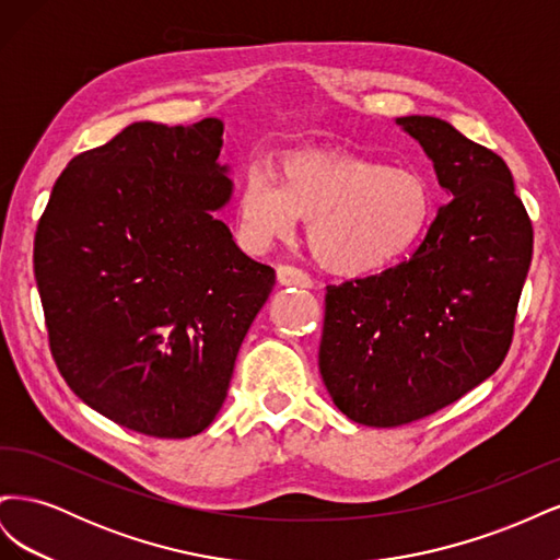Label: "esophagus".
I'll list each match as a JSON object with an SVG mask.
<instances>
[{"label":"esophagus","mask_w":560,"mask_h":560,"mask_svg":"<svg viewBox=\"0 0 560 560\" xmlns=\"http://www.w3.org/2000/svg\"><path fill=\"white\" fill-rule=\"evenodd\" d=\"M278 282L280 284H284V287H290V284H296V287H311L313 284V280H311V276L308 273H303L301 268H296V266H290V264H282V266H278Z\"/></svg>","instance_id":"esophagus-1"}]
</instances>
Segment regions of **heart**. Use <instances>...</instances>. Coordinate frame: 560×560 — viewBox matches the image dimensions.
Segmentation results:
<instances>
[{
	"instance_id": "b5f03b06",
	"label": "heart",
	"mask_w": 560,
	"mask_h": 560,
	"mask_svg": "<svg viewBox=\"0 0 560 560\" xmlns=\"http://www.w3.org/2000/svg\"><path fill=\"white\" fill-rule=\"evenodd\" d=\"M238 235L261 252L308 219V247L338 276H366L395 266L425 241L436 200L430 182L409 167H389L343 151L290 156L282 175L264 165L245 171Z\"/></svg>"
}]
</instances>
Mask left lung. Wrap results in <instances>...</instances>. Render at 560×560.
I'll list each match as a JSON object with an SVG mask.
<instances>
[{"label": "left lung", "instance_id": "8db88e82", "mask_svg": "<svg viewBox=\"0 0 560 560\" xmlns=\"http://www.w3.org/2000/svg\"><path fill=\"white\" fill-rule=\"evenodd\" d=\"M397 124L451 202L411 259L327 287L319 374L338 409L369 428L432 416L495 374L533 259L530 217L495 151L434 116Z\"/></svg>", "mask_w": 560, "mask_h": 560}]
</instances>
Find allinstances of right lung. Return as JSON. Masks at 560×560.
<instances>
[{
  "label": "right lung",
  "mask_w": 560,
  "mask_h": 560,
  "mask_svg": "<svg viewBox=\"0 0 560 560\" xmlns=\"http://www.w3.org/2000/svg\"><path fill=\"white\" fill-rule=\"evenodd\" d=\"M224 124L140 121L74 156L35 235L48 346L72 393L132 432L184 439L222 409L276 284L214 212Z\"/></svg>",
  "instance_id": "right-lung-1"
}]
</instances>
